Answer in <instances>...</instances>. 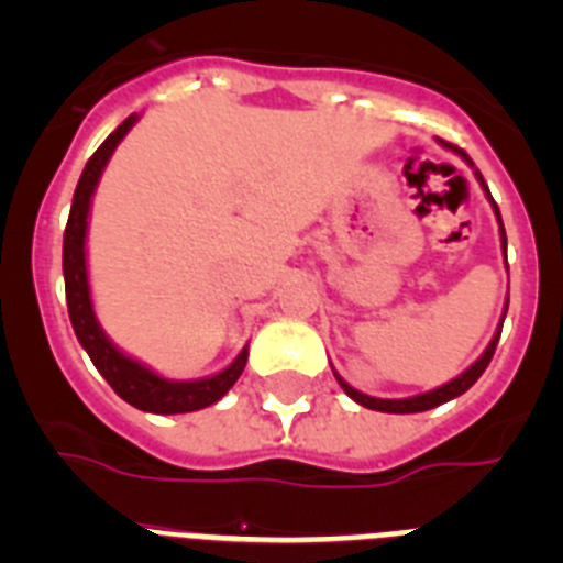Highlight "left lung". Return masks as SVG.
<instances>
[{
    "mask_svg": "<svg viewBox=\"0 0 563 563\" xmlns=\"http://www.w3.org/2000/svg\"><path fill=\"white\" fill-rule=\"evenodd\" d=\"M454 148H456V146H454ZM456 152H460L462 157H465V161H467V154L462 152V148H456ZM476 174H479V172H476ZM479 183H482V186H485V180H482V174H479ZM485 191H487V188H485ZM487 197H490V191H487ZM490 202H494V197H490ZM494 208H496V202H494ZM496 217H499L501 245L507 247V236H505V225H501L499 208H496ZM507 301H510V298H507ZM505 316H507V310H505ZM505 316H501V324H505ZM499 335H501V330L496 332L494 341L487 343V350L482 352L479 361H476L474 366H467V369L462 372L460 377H454V380L445 383V386H440V389L426 391V395H417V397H406V400H380V397H369V395H363V391L352 389L350 383L343 380V377H338V375H335V377H338V383H341V389L346 391V395H350L355 402H361V406H366V409L386 411V415H415V411H429V409H437V406H442V402L454 400V397L465 395V391L471 389V386H474L476 380H479L482 372H485V369H487V363H490V357H494L496 343H499Z\"/></svg>",
    "mask_w": 563,
    "mask_h": 563,
    "instance_id": "1",
    "label": "left lung"
}]
</instances>
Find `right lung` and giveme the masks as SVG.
I'll return each instance as SVG.
<instances>
[{"label":"right lung","instance_id":"obj_1","mask_svg":"<svg viewBox=\"0 0 563 563\" xmlns=\"http://www.w3.org/2000/svg\"><path fill=\"white\" fill-rule=\"evenodd\" d=\"M134 121H137V114H129L126 121L98 146V152L84 166L81 180L76 186L67 228H64V290H67V310L76 338L87 350L89 361L96 363V369L107 377L114 395L123 397L134 409L152 411V415H186V411L206 409V406L217 402L231 389L233 383L239 380V375H242V369H245L247 350L239 352L236 361L228 369H222L220 375L202 377V380H166V377L146 369L143 363L123 355L121 350H114L112 341L98 327L96 312H92V298H89L87 256H84L89 200H92L98 177H101L103 166L112 157L114 146L123 141V134L134 126Z\"/></svg>","mask_w":563,"mask_h":563}]
</instances>
